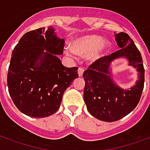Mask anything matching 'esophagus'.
Here are the masks:
<instances>
[{"label":"esophagus","mask_w":150,"mask_h":150,"mask_svg":"<svg viewBox=\"0 0 150 150\" xmlns=\"http://www.w3.org/2000/svg\"><path fill=\"white\" fill-rule=\"evenodd\" d=\"M83 71H84V69L83 68V67H79L78 74H79V76H83Z\"/></svg>","instance_id":"obj_1"}]
</instances>
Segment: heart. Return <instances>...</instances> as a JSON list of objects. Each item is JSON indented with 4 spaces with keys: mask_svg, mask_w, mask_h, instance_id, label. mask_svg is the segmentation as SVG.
<instances>
[{
    "mask_svg": "<svg viewBox=\"0 0 150 150\" xmlns=\"http://www.w3.org/2000/svg\"><path fill=\"white\" fill-rule=\"evenodd\" d=\"M110 48V43L103 40L100 35H86L72 41L71 48L66 47L64 52L68 56H74L75 53L86 55L90 60L96 61L103 58Z\"/></svg>",
    "mask_w": 150,
    "mask_h": 150,
    "instance_id": "heart-1",
    "label": "heart"
}]
</instances>
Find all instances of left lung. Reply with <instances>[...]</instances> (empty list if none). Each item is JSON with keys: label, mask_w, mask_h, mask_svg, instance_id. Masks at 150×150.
I'll use <instances>...</instances> for the list:
<instances>
[{"label": "left lung", "mask_w": 150, "mask_h": 150, "mask_svg": "<svg viewBox=\"0 0 150 150\" xmlns=\"http://www.w3.org/2000/svg\"><path fill=\"white\" fill-rule=\"evenodd\" d=\"M115 40L120 50L95 61L84 71V102L92 116L104 122H115L129 115L140 101L145 82L142 58L129 35L115 33ZM121 57L128 59L129 65L139 72V80L129 90L117 86L111 78L109 66L113 60Z\"/></svg>", "instance_id": "1"}]
</instances>
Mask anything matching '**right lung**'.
Wrapping results in <instances>:
<instances>
[{"label": "right lung", "instance_id": "add662e5", "mask_svg": "<svg viewBox=\"0 0 150 150\" xmlns=\"http://www.w3.org/2000/svg\"><path fill=\"white\" fill-rule=\"evenodd\" d=\"M64 43L49 26L26 33L14 47L7 84L15 106L24 115H53L59 108L64 91L79 77L77 67H64L59 59Z\"/></svg>", "mask_w": 150, "mask_h": 150}]
</instances>
